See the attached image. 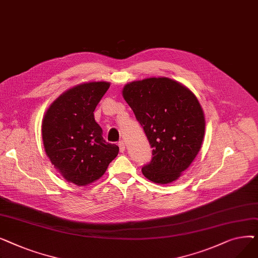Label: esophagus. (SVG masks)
Here are the masks:
<instances>
[{
    "instance_id": "1",
    "label": "esophagus",
    "mask_w": 258,
    "mask_h": 258,
    "mask_svg": "<svg viewBox=\"0 0 258 258\" xmlns=\"http://www.w3.org/2000/svg\"><path fill=\"white\" fill-rule=\"evenodd\" d=\"M118 145H119V148H120V152L123 153L125 151V144H124V142L123 141H120L118 143Z\"/></svg>"
}]
</instances>
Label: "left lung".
Returning <instances> with one entry per match:
<instances>
[{
	"label": "left lung",
	"mask_w": 258,
	"mask_h": 258,
	"mask_svg": "<svg viewBox=\"0 0 258 258\" xmlns=\"http://www.w3.org/2000/svg\"><path fill=\"white\" fill-rule=\"evenodd\" d=\"M122 96L153 148L152 161L142 167L144 177L162 185L179 179L205 135V115L196 95L177 80L150 77L126 84Z\"/></svg>",
	"instance_id": "obj_1"
}]
</instances>
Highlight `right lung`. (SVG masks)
<instances>
[{"mask_svg": "<svg viewBox=\"0 0 258 258\" xmlns=\"http://www.w3.org/2000/svg\"><path fill=\"white\" fill-rule=\"evenodd\" d=\"M89 81L64 91L44 115L42 138L47 157L66 181L87 186L100 179L119 147L103 140L94 111L110 88Z\"/></svg>", "mask_w": 258, "mask_h": 258, "instance_id": "1", "label": "right lung"}]
</instances>
